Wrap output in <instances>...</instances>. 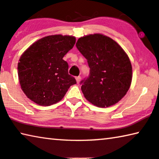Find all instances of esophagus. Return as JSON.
Listing matches in <instances>:
<instances>
[{"label":"esophagus","instance_id":"esophagus-1","mask_svg":"<svg viewBox=\"0 0 159 159\" xmlns=\"http://www.w3.org/2000/svg\"><path fill=\"white\" fill-rule=\"evenodd\" d=\"M75 79H76V81H77V84H79V83L80 82V80H81V77H80V76L76 77V78H75Z\"/></svg>","mask_w":159,"mask_h":159}]
</instances>
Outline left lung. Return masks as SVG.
<instances>
[{
    "instance_id": "obj_1",
    "label": "left lung",
    "mask_w": 159,
    "mask_h": 159,
    "mask_svg": "<svg viewBox=\"0 0 159 159\" xmlns=\"http://www.w3.org/2000/svg\"><path fill=\"white\" fill-rule=\"evenodd\" d=\"M76 46L90 68L89 76L81 82L86 99L102 108L119 102L132 80V67L125 51L116 41L99 33L81 37Z\"/></svg>"
}]
</instances>
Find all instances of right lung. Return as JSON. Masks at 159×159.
<instances>
[{
    "label": "right lung",
    "mask_w": 159,
    "mask_h": 159,
    "mask_svg": "<svg viewBox=\"0 0 159 159\" xmlns=\"http://www.w3.org/2000/svg\"><path fill=\"white\" fill-rule=\"evenodd\" d=\"M75 42L74 36H46L22 54L18 64V79L28 98L40 106H50L60 102L70 87L76 84L63 60Z\"/></svg>",
    "instance_id": "1"
}]
</instances>
